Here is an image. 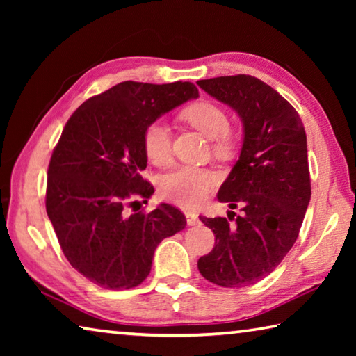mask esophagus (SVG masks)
<instances>
[{"instance_id": "esophagus-1", "label": "esophagus", "mask_w": 356, "mask_h": 356, "mask_svg": "<svg viewBox=\"0 0 356 356\" xmlns=\"http://www.w3.org/2000/svg\"><path fill=\"white\" fill-rule=\"evenodd\" d=\"M185 218H186V225L188 226H195L200 222V218H197V215L195 212H185Z\"/></svg>"}]
</instances>
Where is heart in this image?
<instances>
[{"label": "heart", "mask_w": 356, "mask_h": 356, "mask_svg": "<svg viewBox=\"0 0 356 356\" xmlns=\"http://www.w3.org/2000/svg\"><path fill=\"white\" fill-rule=\"evenodd\" d=\"M182 118L212 140L213 155L229 159L238 147V136L229 127V114L213 102H197L186 106ZM144 152L149 161L159 168L171 163V131L163 120L150 122L143 135ZM220 182L218 172L202 166H179L168 172L160 182V196L184 209H195L207 200Z\"/></svg>", "instance_id": "b5f03b06"}]
</instances>
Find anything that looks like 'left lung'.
Returning a JSON list of instances; mask_svg holds the SVG:
<instances>
[{"label": "left lung", "instance_id": "1", "mask_svg": "<svg viewBox=\"0 0 356 356\" xmlns=\"http://www.w3.org/2000/svg\"><path fill=\"white\" fill-rule=\"evenodd\" d=\"M197 84L234 108L245 131L240 159L218 191L221 202L243 213L200 216L212 229L215 246L197 261V268L216 286H251L272 273L291 251L308 209L305 127L297 110L256 76H216ZM232 219L234 225L228 222Z\"/></svg>", "mask_w": 356, "mask_h": 356}]
</instances>
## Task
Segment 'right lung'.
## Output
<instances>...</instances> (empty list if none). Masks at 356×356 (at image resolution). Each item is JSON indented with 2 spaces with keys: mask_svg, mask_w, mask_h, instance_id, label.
<instances>
[{
  "mask_svg": "<svg viewBox=\"0 0 356 356\" xmlns=\"http://www.w3.org/2000/svg\"><path fill=\"white\" fill-rule=\"evenodd\" d=\"M197 95L190 81H124L88 99L65 124L48 165L45 207L64 256L94 284H141L156 245L185 227L179 209L138 212L135 197L147 204L154 195L140 174L147 166L144 130Z\"/></svg>",
  "mask_w": 356,
  "mask_h": 356,
  "instance_id": "right-lung-1",
  "label": "right lung"
}]
</instances>
